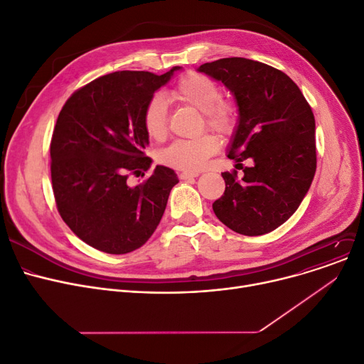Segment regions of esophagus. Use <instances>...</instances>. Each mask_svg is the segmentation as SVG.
Returning a JSON list of instances; mask_svg holds the SVG:
<instances>
[{"instance_id": "esophagus-1", "label": "esophagus", "mask_w": 364, "mask_h": 364, "mask_svg": "<svg viewBox=\"0 0 364 364\" xmlns=\"http://www.w3.org/2000/svg\"><path fill=\"white\" fill-rule=\"evenodd\" d=\"M198 175H200L198 172H181L179 178L185 181V179H191V178H197Z\"/></svg>"}]
</instances>
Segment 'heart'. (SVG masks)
<instances>
[{"label": "heart", "instance_id": "heart-1", "mask_svg": "<svg viewBox=\"0 0 364 364\" xmlns=\"http://www.w3.org/2000/svg\"><path fill=\"white\" fill-rule=\"evenodd\" d=\"M172 98L203 113L208 129L228 135L238 120L237 104L222 98L219 83L201 73H188L172 90ZM144 127L148 136L163 141L167 135V102L161 95H154L145 107ZM219 142L211 135L194 139H179L161 149V163L185 172H194L205 166L207 160L218 151Z\"/></svg>", "mask_w": 364, "mask_h": 364}]
</instances>
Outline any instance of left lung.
<instances>
[{"mask_svg":"<svg viewBox=\"0 0 364 364\" xmlns=\"http://www.w3.org/2000/svg\"><path fill=\"white\" fill-rule=\"evenodd\" d=\"M198 72L222 82L238 105L228 157L250 168L222 173L225 194L213 211L229 229L257 237L285 223L316 173L314 116L296 83L284 72L242 57L204 63ZM237 164V166H238Z\"/></svg>","mask_w":364,"mask_h":364,"instance_id":"8db88e82","label":"left lung"}]
</instances>
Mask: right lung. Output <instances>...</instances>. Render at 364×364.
I'll use <instances>...</instances> for the list:
<instances>
[{"label": "right lung", "instance_id": "1", "mask_svg": "<svg viewBox=\"0 0 364 364\" xmlns=\"http://www.w3.org/2000/svg\"><path fill=\"white\" fill-rule=\"evenodd\" d=\"M181 69L101 76L72 94L58 114L50 146L55 204L76 237L100 251L126 254L142 247L179 182L166 166L136 186L126 181L151 167L144 153L145 107Z\"/></svg>", "mask_w": 364, "mask_h": 364}]
</instances>
